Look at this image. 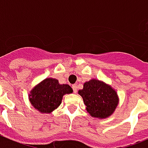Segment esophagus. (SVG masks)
<instances>
[{"mask_svg": "<svg viewBox=\"0 0 148 148\" xmlns=\"http://www.w3.org/2000/svg\"><path fill=\"white\" fill-rule=\"evenodd\" d=\"M72 88H73V90H74V93H76V92H77V85H76V84H74V85L72 86Z\"/></svg>", "mask_w": 148, "mask_h": 148, "instance_id": "34e87169", "label": "esophagus"}]
</instances>
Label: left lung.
I'll list each match as a JSON object with an SVG mask.
<instances>
[{"instance_id": "left-lung-1", "label": "left lung", "mask_w": 148, "mask_h": 148, "mask_svg": "<svg viewBox=\"0 0 148 148\" xmlns=\"http://www.w3.org/2000/svg\"><path fill=\"white\" fill-rule=\"evenodd\" d=\"M86 105L90 116L105 119L115 112L119 103V96L113 87L102 80L92 78L83 83L78 92Z\"/></svg>"}]
</instances>
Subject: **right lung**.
Segmentation results:
<instances>
[{
  "label": "right lung",
  "instance_id": "add662e5",
  "mask_svg": "<svg viewBox=\"0 0 148 148\" xmlns=\"http://www.w3.org/2000/svg\"><path fill=\"white\" fill-rule=\"evenodd\" d=\"M73 89L68 84H60L53 78H46L32 88L29 101L40 113H51L57 109L62 101L63 95L71 94Z\"/></svg>",
  "mask_w": 148,
  "mask_h": 148
}]
</instances>
